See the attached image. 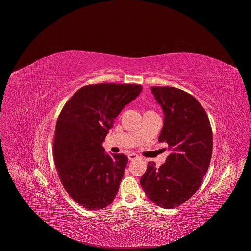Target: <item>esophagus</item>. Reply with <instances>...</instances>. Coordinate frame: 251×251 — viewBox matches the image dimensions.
<instances>
[{"label":"esophagus","mask_w":251,"mask_h":251,"mask_svg":"<svg viewBox=\"0 0 251 251\" xmlns=\"http://www.w3.org/2000/svg\"><path fill=\"white\" fill-rule=\"evenodd\" d=\"M137 158H138V155H136V154H134V153H131V154L128 155V159H129L130 161H133V160H135V159H137Z\"/></svg>","instance_id":"esophagus-1"}]
</instances>
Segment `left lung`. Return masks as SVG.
Masks as SVG:
<instances>
[{
	"label": "left lung",
	"mask_w": 251,
	"mask_h": 251,
	"mask_svg": "<svg viewBox=\"0 0 251 251\" xmlns=\"http://www.w3.org/2000/svg\"><path fill=\"white\" fill-rule=\"evenodd\" d=\"M151 91L164 113L158 140L171 153L160 168L149 162L140 184L152 202L170 209L200 188L211 158L212 132L206 112L191 94L170 86Z\"/></svg>",
	"instance_id": "left-lung-1"
}]
</instances>
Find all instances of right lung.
<instances>
[{"label": "right lung", "instance_id": "1", "mask_svg": "<svg viewBox=\"0 0 251 251\" xmlns=\"http://www.w3.org/2000/svg\"><path fill=\"white\" fill-rule=\"evenodd\" d=\"M138 84L100 83L76 91L56 122L53 155L62 186L77 203L101 209L112 203L128 163L102 146L115 118L142 91Z\"/></svg>", "mask_w": 251, "mask_h": 251}]
</instances>
